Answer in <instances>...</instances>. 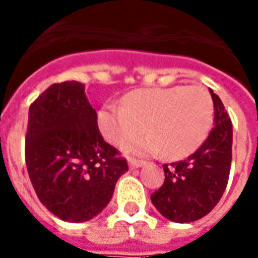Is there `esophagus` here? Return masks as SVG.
I'll list each match as a JSON object with an SVG mask.
<instances>
[{
	"label": "esophagus",
	"instance_id": "1",
	"mask_svg": "<svg viewBox=\"0 0 258 258\" xmlns=\"http://www.w3.org/2000/svg\"><path fill=\"white\" fill-rule=\"evenodd\" d=\"M145 166V162H140V160H130L128 167L131 170H135V168H141Z\"/></svg>",
	"mask_w": 258,
	"mask_h": 258
}]
</instances>
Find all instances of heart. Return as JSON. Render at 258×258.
Wrapping results in <instances>:
<instances>
[{
    "instance_id": "obj_1",
    "label": "heart",
    "mask_w": 258,
    "mask_h": 258,
    "mask_svg": "<svg viewBox=\"0 0 258 258\" xmlns=\"http://www.w3.org/2000/svg\"><path fill=\"white\" fill-rule=\"evenodd\" d=\"M213 121V102L200 87L144 88L128 92L121 106L105 103L96 113L101 135L121 145L142 130L148 134L123 146L125 155L184 157L205 142Z\"/></svg>"
}]
</instances>
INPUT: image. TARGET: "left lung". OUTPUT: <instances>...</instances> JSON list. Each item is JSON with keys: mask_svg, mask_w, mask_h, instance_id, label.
<instances>
[{"mask_svg": "<svg viewBox=\"0 0 258 258\" xmlns=\"http://www.w3.org/2000/svg\"><path fill=\"white\" fill-rule=\"evenodd\" d=\"M214 103V127L194 155L164 164V184L151 200L164 218L192 222L209 214L227 188L232 160V123L221 99L210 91Z\"/></svg>", "mask_w": 258, "mask_h": 258, "instance_id": "left-lung-1", "label": "left lung"}]
</instances>
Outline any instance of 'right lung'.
Segmentation results:
<instances>
[{
	"mask_svg": "<svg viewBox=\"0 0 258 258\" xmlns=\"http://www.w3.org/2000/svg\"><path fill=\"white\" fill-rule=\"evenodd\" d=\"M26 166L38 199L60 220L84 222L112 199L127 162L103 141L79 81L52 84L29 109Z\"/></svg>",
	"mask_w": 258,
	"mask_h": 258,
	"instance_id": "obj_1",
	"label": "right lung"
}]
</instances>
